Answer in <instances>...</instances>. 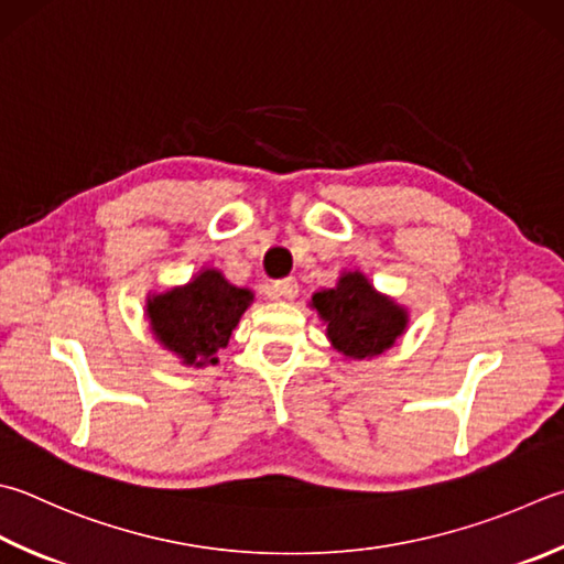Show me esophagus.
<instances>
[{"mask_svg":"<svg viewBox=\"0 0 564 564\" xmlns=\"http://www.w3.org/2000/svg\"><path fill=\"white\" fill-rule=\"evenodd\" d=\"M272 292L278 294L280 300H294V296L300 294V284H296L294 278H284L272 284Z\"/></svg>","mask_w":564,"mask_h":564,"instance_id":"obj_1","label":"esophagus"}]
</instances>
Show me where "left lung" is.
Masks as SVG:
<instances>
[{
  "mask_svg": "<svg viewBox=\"0 0 564 564\" xmlns=\"http://www.w3.org/2000/svg\"><path fill=\"white\" fill-rule=\"evenodd\" d=\"M312 306L328 324V341L348 358L382 354L408 324V314L380 296L360 272L344 274L334 290L316 292Z\"/></svg>",
  "mask_w": 564,
  "mask_h": 564,
  "instance_id": "obj_1",
  "label": "left lung"
}]
</instances>
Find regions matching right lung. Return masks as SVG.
<instances>
[{
    "instance_id": "right-lung-1",
    "label": "right lung",
    "mask_w": 564,
    "mask_h": 564,
    "mask_svg": "<svg viewBox=\"0 0 564 564\" xmlns=\"http://www.w3.org/2000/svg\"><path fill=\"white\" fill-rule=\"evenodd\" d=\"M252 302L250 290L226 282L220 272L206 270L182 290L156 294L147 304L152 332L186 366L218 364L216 354L228 346L232 328Z\"/></svg>"
}]
</instances>
